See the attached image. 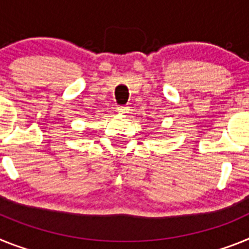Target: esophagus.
I'll return each instance as SVG.
<instances>
[{"label":"esophagus","mask_w":249,"mask_h":249,"mask_svg":"<svg viewBox=\"0 0 249 249\" xmlns=\"http://www.w3.org/2000/svg\"><path fill=\"white\" fill-rule=\"evenodd\" d=\"M118 111L120 114H127L129 112V107H118Z\"/></svg>","instance_id":"obj_1"}]
</instances>
